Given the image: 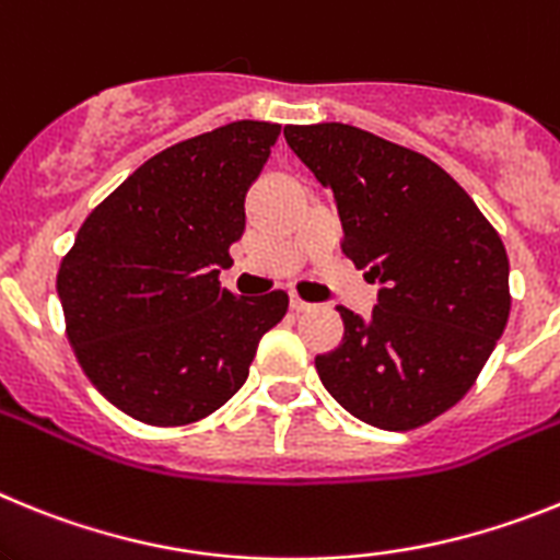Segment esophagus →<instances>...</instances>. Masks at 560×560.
I'll list each match as a JSON object with an SVG mask.
<instances>
[{"mask_svg":"<svg viewBox=\"0 0 560 560\" xmlns=\"http://www.w3.org/2000/svg\"><path fill=\"white\" fill-rule=\"evenodd\" d=\"M290 310H293V313H307V310H313V304H307V301L299 299V295H290Z\"/></svg>","mask_w":560,"mask_h":560,"instance_id":"esophagus-1","label":"esophagus"}]
</instances>
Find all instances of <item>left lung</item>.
<instances>
[{"instance_id": "left-lung-1", "label": "left lung", "mask_w": 560, "mask_h": 560, "mask_svg": "<svg viewBox=\"0 0 560 560\" xmlns=\"http://www.w3.org/2000/svg\"><path fill=\"white\" fill-rule=\"evenodd\" d=\"M284 138L332 194L343 253L381 287L369 318L338 307L343 340L315 358L320 383L369 425H425L465 397L508 327V250L425 154L347 124Z\"/></svg>"}]
</instances>
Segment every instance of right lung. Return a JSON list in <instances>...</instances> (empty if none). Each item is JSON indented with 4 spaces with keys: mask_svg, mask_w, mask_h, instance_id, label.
<instances>
[{
    "mask_svg": "<svg viewBox=\"0 0 560 560\" xmlns=\"http://www.w3.org/2000/svg\"><path fill=\"white\" fill-rule=\"evenodd\" d=\"M279 124L236 120L154 154L86 217L58 267L67 338L92 386L149 425H186L247 381L287 293L220 284Z\"/></svg>",
    "mask_w": 560,
    "mask_h": 560,
    "instance_id": "1",
    "label": "right lung"
}]
</instances>
